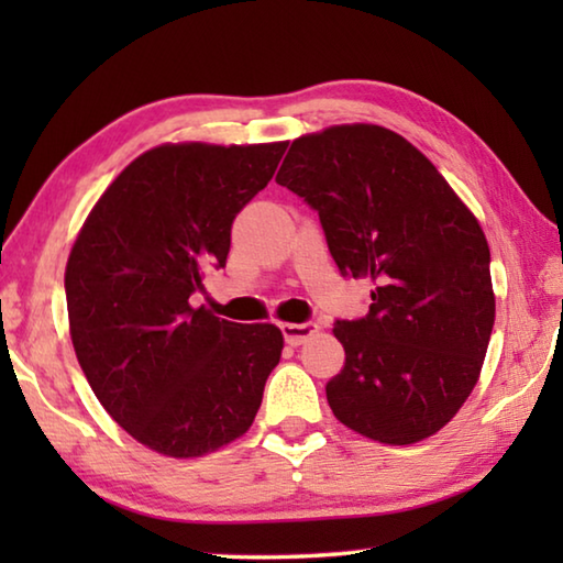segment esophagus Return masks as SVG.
Here are the masks:
<instances>
[{"instance_id": "1", "label": "esophagus", "mask_w": 563, "mask_h": 563, "mask_svg": "<svg viewBox=\"0 0 563 563\" xmlns=\"http://www.w3.org/2000/svg\"><path fill=\"white\" fill-rule=\"evenodd\" d=\"M280 330H283L285 342H288V345H292V347H298V345H302L305 340H310L312 335H316L318 325H316V322H283Z\"/></svg>"}]
</instances>
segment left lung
Masks as SVG:
<instances>
[{"instance_id":"obj_1","label":"left lung","mask_w":563,"mask_h":563,"mask_svg":"<svg viewBox=\"0 0 563 563\" xmlns=\"http://www.w3.org/2000/svg\"><path fill=\"white\" fill-rule=\"evenodd\" d=\"M320 216L345 278L375 283L365 318L335 320L345 367L332 415L369 440L440 432L476 385L494 328L489 245L430 158L352 123L295 139L275 176Z\"/></svg>"}]
</instances>
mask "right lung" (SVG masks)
Instances as JSON below:
<instances>
[{
    "mask_svg": "<svg viewBox=\"0 0 563 563\" xmlns=\"http://www.w3.org/2000/svg\"><path fill=\"white\" fill-rule=\"evenodd\" d=\"M288 144H166L121 170L66 263L76 360L133 440L201 456L253 424L280 362L275 325H238L190 308L225 268L231 228L268 186Z\"/></svg>",
    "mask_w": 563,
    "mask_h": 563,
    "instance_id": "right-lung-1",
    "label": "right lung"
}]
</instances>
